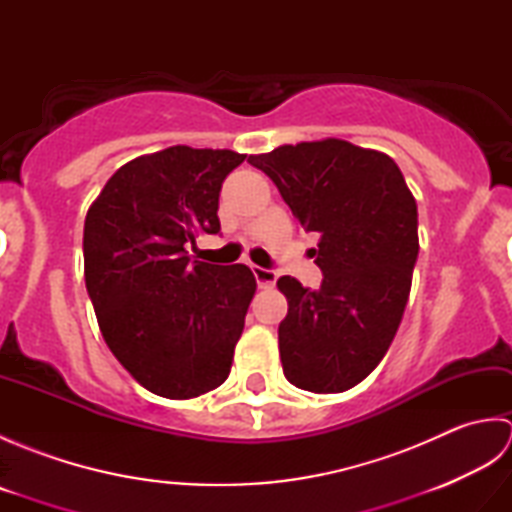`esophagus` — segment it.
Wrapping results in <instances>:
<instances>
[{"mask_svg": "<svg viewBox=\"0 0 512 512\" xmlns=\"http://www.w3.org/2000/svg\"><path fill=\"white\" fill-rule=\"evenodd\" d=\"M253 275H255V279H257V286L264 288V290L273 288L275 281H277V273H275V270H270V268L253 266Z\"/></svg>", "mask_w": 512, "mask_h": 512, "instance_id": "34e87169", "label": "esophagus"}]
</instances>
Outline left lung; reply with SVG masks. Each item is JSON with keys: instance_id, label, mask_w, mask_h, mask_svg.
<instances>
[{"instance_id": "left-lung-1", "label": "left lung", "mask_w": 512, "mask_h": 512, "mask_svg": "<svg viewBox=\"0 0 512 512\" xmlns=\"http://www.w3.org/2000/svg\"><path fill=\"white\" fill-rule=\"evenodd\" d=\"M248 162L277 184L299 224L321 235V286L277 279L288 299L284 374L314 394L352 389L383 361L405 312L420 248L416 200L387 154L339 138L281 145Z\"/></svg>"}]
</instances>
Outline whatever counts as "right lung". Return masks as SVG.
<instances>
[{
    "label": "right lung",
    "mask_w": 512,
    "mask_h": 512,
    "mask_svg": "<svg viewBox=\"0 0 512 512\" xmlns=\"http://www.w3.org/2000/svg\"><path fill=\"white\" fill-rule=\"evenodd\" d=\"M244 158L187 145L134 158L85 217V286L101 334L156 396H202L231 372L255 275L244 264L198 262L187 246L220 233L222 182Z\"/></svg>",
    "instance_id": "add662e5"
}]
</instances>
